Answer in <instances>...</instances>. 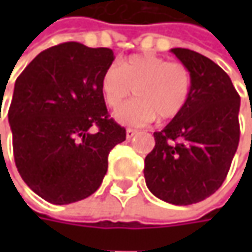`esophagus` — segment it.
Instances as JSON below:
<instances>
[{
	"mask_svg": "<svg viewBox=\"0 0 252 252\" xmlns=\"http://www.w3.org/2000/svg\"><path fill=\"white\" fill-rule=\"evenodd\" d=\"M136 133H137V130H134V129H131V127H127V129H126V137H127V139H131Z\"/></svg>",
	"mask_w": 252,
	"mask_h": 252,
	"instance_id": "esophagus-1",
	"label": "esophagus"
}]
</instances>
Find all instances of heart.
I'll return each mask as SVG.
<instances>
[{
  "label": "heart",
  "instance_id": "obj_1",
  "mask_svg": "<svg viewBox=\"0 0 252 252\" xmlns=\"http://www.w3.org/2000/svg\"><path fill=\"white\" fill-rule=\"evenodd\" d=\"M192 80L182 63L167 62L154 54H133L121 65L109 64L101 77V91L106 105L116 109L133 88L136 98L116 112L122 125L143 126L154 121H168L185 108Z\"/></svg>",
  "mask_w": 252,
  "mask_h": 252
}]
</instances>
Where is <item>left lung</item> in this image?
<instances>
[{
	"label": "left lung",
	"mask_w": 252,
	"mask_h": 252,
	"mask_svg": "<svg viewBox=\"0 0 252 252\" xmlns=\"http://www.w3.org/2000/svg\"><path fill=\"white\" fill-rule=\"evenodd\" d=\"M190 73L188 102L161 131L144 160L150 192L178 206L198 203L227 177L240 141V95L230 77L210 59L189 49H171Z\"/></svg>",
	"instance_id": "left-lung-1"
}]
</instances>
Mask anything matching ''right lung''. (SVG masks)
I'll list each match as a JSON object with an SVG mask.
<instances>
[{"mask_svg": "<svg viewBox=\"0 0 252 252\" xmlns=\"http://www.w3.org/2000/svg\"><path fill=\"white\" fill-rule=\"evenodd\" d=\"M113 59L108 47L67 42L37 54L15 81L8 111L15 164L25 184L50 203L92 195L109 151L126 140L101 91Z\"/></svg>", "mask_w": 252, "mask_h": 252, "instance_id": "1", "label": "right lung"}]
</instances>
